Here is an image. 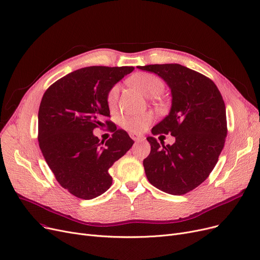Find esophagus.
<instances>
[{"label":"esophagus","instance_id":"34e87169","mask_svg":"<svg viewBox=\"0 0 260 260\" xmlns=\"http://www.w3.org/2000/svg\"><path fill=\"white\" fill-rule=\"evenodd\" d=\"M131 138L134 141H142V140H144V136H142V135H140V134H131Z\"/></svg>","mask_w":260,"mask_h":260}]
</instances>
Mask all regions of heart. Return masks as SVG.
I'll use <instances>...</instances> for the list:
<instances>
[{"label": "heart", "instance_id": "b5f03b06", "mask_svg": "<svg viewBox=\"0 0 260 260\" xmlns=\"http://www.w3.org/2000/svg\"><path fill=\"white\" fill-rule=\"evenodd\" d=\"M129 84L136 88L146 98H153L157 94H159L164 88V82L159 77L146 72H139L132 75L128 80ZM120 94V86L114 85L107 93V104L110 109L115 108L118 102ZM154 116L152 112H145L141 115H134L126 116L122 119V126L126 131L136 134L143 132L152 123Z\"/></svg>", "mask_w": 260, "mask_h": 260}]
</instances>
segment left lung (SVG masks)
I'll return each instance as SVG.
<instances>
[{
  "instance_id": "obj_1",
  "label": "left lung",
  "mask_w": 260,
  "mask_h": 260,
  "mask_svg": "<svg viewBox=\"0 0 260 260\" xmlns=\"http://www.w3.org/2000/svg\"><path fill=\"white\" fill-rule=\"evenodd\" d=\"M137 68L161 77L172 94L170 112L152 134H171L175 142L160 145L146 138L151 153L143 160L145 175L166 193L185 194L204 182L218 162L228 135L224 101L211 80L182 64Z\"/></svg>"
}]
</instances>
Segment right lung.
<instances>
[{
    "label": "right lung",
    "mask_w": 260,
    "mask_h": 260,
    "mask_svg": "<svg viewBox=\"0 0 260 260\" xmlns=\"http://www.w3.org/2000/svg\"><path fill=\"white\" fill-rule=\"evenodd\" d=\"M134 67H86L51 85L38 112V141L59 185L76 198L91 200L112 184L108 169L134 144L123 129L100 141L93 129L110 117L109 89ZM109 125V121H106Z\"/></svg>",
    "instance_id": "right-lung-1"
}]
</instances>
